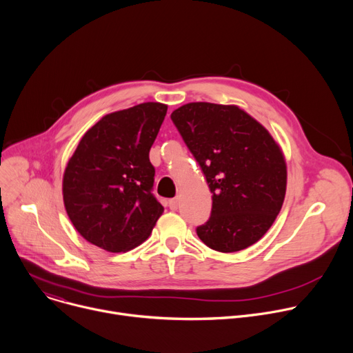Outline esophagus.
Returning <instances> with one entry per match:
<instances>
[{"mask_svg":"<svg viewBox=\"0 0 353 353\" xmlns=\"http://www.w3.org/2000/svg\"><path fill=\"white\" fill-rule=\"evenodd\" d=\"M169 208L170 210H173V211H176L177 210V207H179V199L177 198H173V199H169Z\"/></svg>","mask_w":353,"mask_h":353,"instance_id":"esophagus-1","label":"esophagus"}]
</instances>
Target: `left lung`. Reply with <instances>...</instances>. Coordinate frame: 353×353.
Instances as JSON below:
<instances>
[{"label":"left lung","instance_id":"left-lung-1","mask_svg":"<svg viewBox=\"0 0 353 353\" xmlns=\"http://www.w3.org/2000/svg\"><path fill=\"white\" fill-rule=\"evenodd\" d=\"M170 117L212 192L211 216L196 228L198 237L221 253L257 243L285 199L288 172L281 146L234 105L194 102Z\"/></svg>","mask_w":353,"mask_h":353}]
</instances>
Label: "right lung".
Here are the masks:
<instances>
[{"label":"right lung","instance_id":"1","mask_svg":"<svg viewBox=\"0 0 353 353\" xmlns=\"http://www.w3.org/2000/svg\"><path fill=\"white\" fill-rule=\"evenodd\" d=\"M168 106L146 102L100 119L79 141L63 177L65 211L78 233L110 253L143 243L163 214L149 161Z\"/></svg>","mask_w":353,"mask_h":353}]
</instances>
